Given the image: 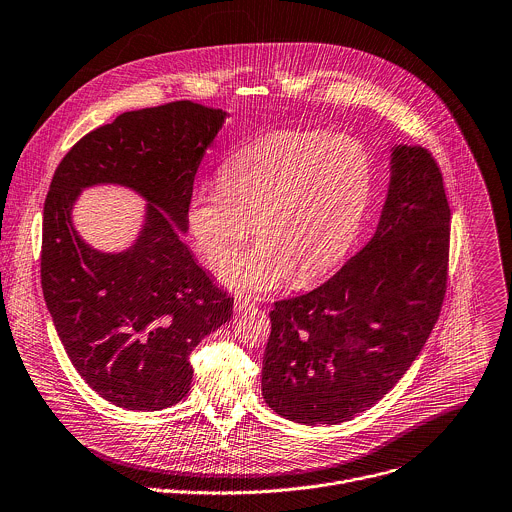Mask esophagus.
Segmentation results:
<instances>
[{"label": "esophagus", "instance_id": "esophagus-1", "mask_svg": "<svg viewBox=\"0 0 512 512\" xmlns=\"http://www.w3.org/2000/svg\"><path fill=\"white\" fill-rule=\"evenodd\" d=\"M250 308H254V302L248 298V296H236L234 298V310L240 314V312H248Z\"/></svg>", "mask_w": 512, "mask_h": 512}]
</instances>
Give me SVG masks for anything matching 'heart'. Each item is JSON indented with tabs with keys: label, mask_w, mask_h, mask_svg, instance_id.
<instances>
[{
	"label": "heart",
	"mask_w": 512,
	"mask_h": 512,
	"mask_svg": "<svg viewBox=\"0 0 512 512\" xmlns=\"http://www.w3.org/2000/svg\"><path fill=\"white\" fill-rule=\"evenodd\" d=\"M374 184L372 156L350 136L278 130L238 148L220 182L200 184L188 230L214 270L224 268L254 230L260 238L222 280L242 292H270L298 274L310 282L334 268L356 240Z\"/></svg>",
	"instance_id": "heart-1"
}]
</instances>
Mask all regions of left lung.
Returning <instances> with one entry per match:
<instances>
[{"label":"left lung","mask_w":512,"mask_h":512,"mask_svg":"<svg viewBox=\"0 0 512 512\" xmlns=\"http://www.w3.org/2000/svg\"><path fill=\"white\" fill-rule=\"evenodd\" d=\"M450 208L436 160L394 146L370 242L308 294L278 300L262 396L280 416L340 424L374 406L428 340L446 294Z\"/></svg>","instance_id":"1"}]
</instances>
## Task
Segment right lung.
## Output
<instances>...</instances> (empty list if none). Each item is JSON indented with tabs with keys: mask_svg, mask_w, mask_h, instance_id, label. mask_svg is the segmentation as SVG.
<instances>
[{
	"mask_svg": "<svg viewBox=\"0 0 512 512\" xmlns=\"http://www.w3.org/2000/svg\"><path fill=\"white\" fill-rule=\"evenodd\" d=\"M226 112L190 100L126 112L86 134L60 162L44 206L42 290L80 376L108 402L162 410L192 382L190 352L232 316L182 240L198 166ZM118 183L148 202L137 242L106 255L71 224L84 187Z\"/></svg>",
	"mask_w": 512,
	"mask_h": 512,
	"instance_id": "add662e5",
	"label": "right lung"
}]
</instances>
